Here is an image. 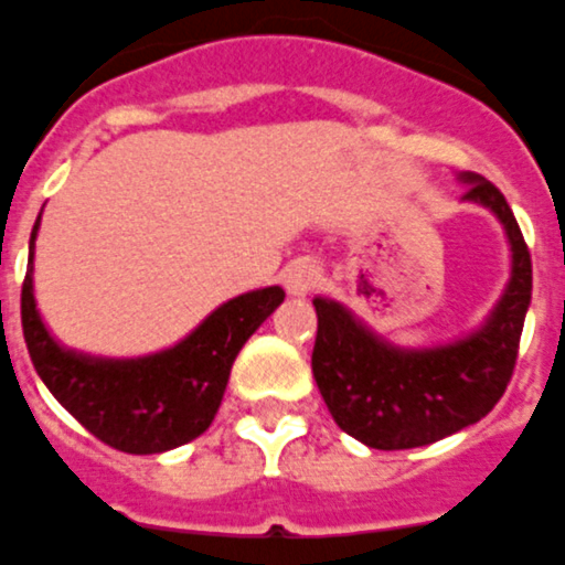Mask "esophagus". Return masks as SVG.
Wrapping results in <instances>:
<instances>
[{
    "label": "esophagus",
    "mask_w": 565,
    "mask_h": 565,
    "mask_svg": "<svg viewBox=\"0 0 565 565\" xmlns=\"http://www.w3.org/2000/svg\"><path fill=\"white\" fill-rule=\"evenodd\" d=\"M322 273L320 266L313 260H292L287 269H284V287L290 296H308V292L320 284Z\"/></svg>",
    "instance_id": "esophagus-1"
}]
</instances>
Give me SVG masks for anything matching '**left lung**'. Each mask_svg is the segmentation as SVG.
Masks as SVG:
<instances>
[{
	"label": "left lung",
	"mask_w": 565,
	"mask_h": 565,
	"mask_svg": "<svg viewBox=\"0 0 565 565\" xmlns=\"http://www.w3.org/2000/svg\"><path fill=\"white\" fill-rule=\"evenodd\" d=\"M465 201L486 206L510 245V278L477 329L429 347H399L329 296H317L311 367L334 424L376 450H408L477 424L515 367L533 269L507 198L480 174H459Z\"/></svg>",
	"instance_id": "obj_1"
}]
</instances>
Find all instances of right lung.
Wrapping results in <instances>:
<instances>
[{
	"instance_id": "obj_1",
	"label": "right lung",
	"mask_w": 565,
	"mask_h": 565,
	"mask_svg": "<svg viewBox=\"0 0 565 565\" xmlns=\"http://www.w3.org/2000/svg\"><path fill=\"white\" fill-rule=\"evenodd\" d=\"M38 231L41 215L29 239L23 338L50 394L92 436L124 454H166L206 433L222 406L236 355L284 301L281 287L275 284L227 299L174 347L139 359H106L67 350L46 329L34 301Z\"/></svg>"
}]
</instances>
